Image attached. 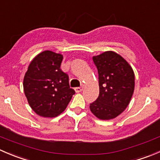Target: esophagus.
Wrapping results in <instances>:
<instances>
[{"label":"esophagus","mask_w":160,"mask_h":160,"mask_svg":"<svg viewBox=\"0 0 160 160\" xmlns=\"http://www.w3.org/2000/svg\"><path fill=\"white\" fill-rule=\"evenodd\" d=\"M83 87H84V85L81 84V86L79 87V88H76L75 89H74V90H75L76 93H80V92H81L83 89Z\"/></svg>","instance_id":"34e87169"}]
</instances>
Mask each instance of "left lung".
<instances>
[{"label":"left lung","instance_id":"1","mask_svg":"<svg viewBox=\"0 0 160 160\" xmlns=\"http://www.w3.org/2000/svg\"><path fill=\"white\" fill-rule=\"evenodd\" d=\"M98 71L99 96L90 104L93 115L111 120L122 114L129 104L135 90V73L130 64L114 51L93 56Z\"/></svg>","mask_w":160,"mask_h":160}]
</instances>
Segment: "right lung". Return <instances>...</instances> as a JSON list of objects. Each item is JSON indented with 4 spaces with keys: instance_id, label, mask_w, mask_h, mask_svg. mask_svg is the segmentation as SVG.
Here are the masks:
<instances>
[{
    "instance_id": "add662e5",
    "label": "right lung",
    "mask_w": 160,
    "mask_h": 160,
    "mask_svg": "<svg viewBox=\"0 0 160 160\" xmlns=\"http://www.w3.org/2000/svg\"><path fill=\"white\" fill-rule=\"evenodd\" d=\"M62 59L60 53L45 50L32 59L24 77L28 104L41 117H57L75 93L69 85L68 75L60 69Z\"/></svg>"
}]
</instances>
